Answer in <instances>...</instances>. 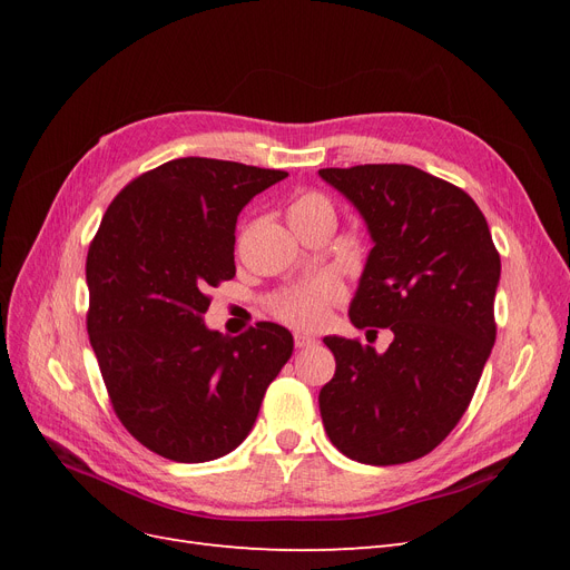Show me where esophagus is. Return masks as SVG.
Instances as JSON below:
<instances>
[{
	"label": "esophagus",
	"mask_w": 570,
	"mask_h": 570,
	"mask_svg": "<svg viewBox=\"0 0 570 570\" xmlns=\"http://www.w3.org/2000/svg\"><path fill=\"white\" fill-rule=\"evenodd\" d=\"M312 344H316V340H314V337H308V335H302V333H297V335H295V347H297V350H304V347H312Z\"/></svg>",
	"instance_id": "obj_1"
}]
</instances>
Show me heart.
Segmentation results:
<instances>
[{
    "label": "heart",
    "instance_id": "heart-1",
    "mask_svg": "<svg viewBox=\"0 0 570 570\" xmlns=\"http://www.w3.org/2000/svg\"><path fill=\"white\" fill-rule=\"evenodd\" d=\"M287 216L292 226H308V223H327L335 226L337 212L335 204L316 189H304L292 197L287 206ZM344 297V289L340 281L323 275L306 285L285 289L283 295L271 299V314L297 327V331H318L331 318L333 306H337Z\"/></svg>",
    "mask_w": 570,
    "mask_h": 570
}]
</instances>
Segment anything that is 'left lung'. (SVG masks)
<instances>
[{
    "label": "left lung",
    "mask_w": 570,
    "mask_h": 570,
    "mask_svg": "<svg viewBox=\"0 0 570 570\" xmlns=\"http://www.w3.org/2000/svg\"><path fill=\"white\" fill-rule=\"evenodd\" d=\"M318 174L356 206L375 243L350 318L394 335L385 354L323 340L335 356L318 394L325 433L358 463L416 461L456 428L492 352L499 252L471 195L416 166Z\"/></svg>",
    "instance_id": "1"
}]
</instances>
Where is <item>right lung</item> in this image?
<instances>
[{
    "mask_svg": "<svg viewBox=\"0 0 570 570\" xmlns=\"http://www.w3.org/2000/svg\"><path fill=\"white\" fill-rule=\"evenodd\" d=\"M287 174L185 157L130 180L88 249V335L111 406L149 452L202 463L233 452L292 335L262 321L237 337L209 331V289L235 278L243 206Z\"/></svg>",
    "mask_w": 570,
    "mask_h": 570,
    "instance_id": "obj_1",
    "label": "right lung"
}]
</instances>
